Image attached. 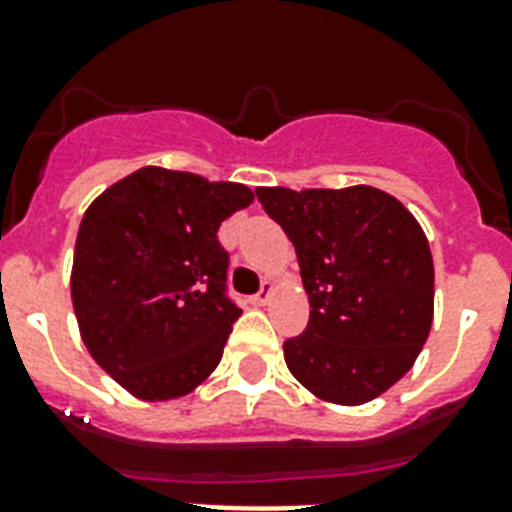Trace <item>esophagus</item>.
<instances>
[{
	"mask_svg": "<svg viewBox=\"0 0 512 512\" xmlns=\"http://www.w3.org/2000/svg\"><path fill=\"white\" fill-rule=\"evenodd\" d=\"M271 297H273V281H265L263 289H260V295L252 297V303H255V305H265V303H268V300H271Z\"/></svg>",
	"mask_w": 512,
	"mask_h": 512,
	"instance_id": "obj_1",
	"label": "esophagus"
}]
</instances>
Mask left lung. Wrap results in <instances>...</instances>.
Instances as JSON below:
<instances>
[{
  "mask_svg": "<svg viewBox=\"0 0 512 512\" xmlns=\"http://www.w3.org/2000/svg\"><path fill=\"white\" fill-rule=\"evenodd\" d=\"M295 244L311 303L284 342L289 372L316 398L358 406L396 385L433 324V255L409 209L372 185L257 188Z\"/></svg>",
  "mask_w": 512,
  "mask_h": 512,
  "instance_id": "8db88e82",
  "label": "left lung"
}]
</instances>
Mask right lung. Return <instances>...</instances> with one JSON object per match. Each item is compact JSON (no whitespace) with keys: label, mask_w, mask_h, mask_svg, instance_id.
<instances>
[{"label":"right lung","mask_w":512,"mask_h":512,"mask_svg":"<svg viewBox=\"0 0 512 512\" xmlns=\"http://www.w3.org/2000/svg\"><path fill=\"white\" fill-rule=\"evenodd\" d=\"M252 201L241 183L140 167L84 212L71 268L79 335L140 401L188 396L220 364L241 311L225 297L217 228Z\"/></svg>","instance_id":"obj_1"}]
</instances>
